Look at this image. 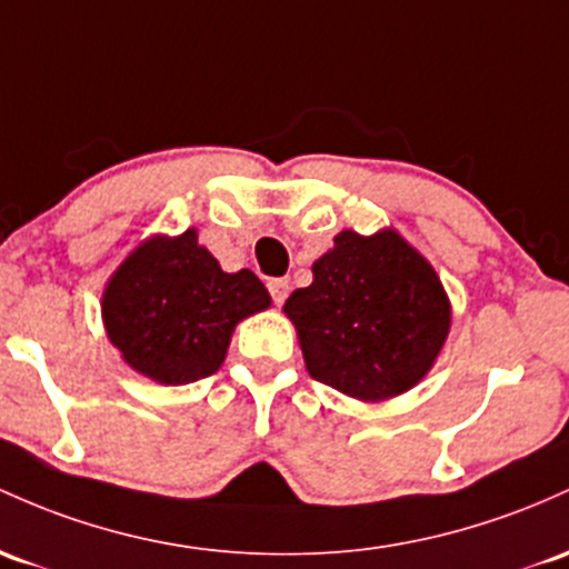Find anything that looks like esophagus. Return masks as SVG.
<instances>
[{
	"label": "esophagus",
	"mask_w": 569,
	"mask_h": 569,
	"mask_svg": "<svg viewBox=\"0 0 569 569\" xmlns=\"http://www.w3.org/2000/svg\"><path fill=\"white\" fill-rule=\"evenodd\" d=\"M267 289H270L272 302L278 305V308L286 302V297H289V283H286L283 278H272L270 283H267Z\"/></svg>",
	"instance_id": "1"
}]
</instances>
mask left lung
Returning a JSON list of instances; mask_svg holds the SVG:
<instances>
[{
    "label": "left lung",
    "instance_id": "left-lung-1",
    "mask_svg": "<svg viewBox=\"0 0 569 569\" xmlns=\"http://www.w3.org/2000/svg\"><path fill=\"white\" fill-rule=\"evenodd\" d=\"M305 367L361 402L413 389L451 329L435 267L395 229L340 232L313 264V283L286 299Z\"/></svg>",
    "mask_w": 569,
    "mask_h": 569
}]
</instances>
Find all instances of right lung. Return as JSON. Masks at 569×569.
<instances>
[{"mask_svg": "<svg viewBox=\"0 0 569 569\" xmlns=\"http://www.w3.org/2000/svg\"><path fill=\"white\" fill-rule=\"evenodd\" d=\"M267 308L264 283L251 270L223 272L197 229L142 242L102 295L112 346L132 370L164 386L213 376L237 323Z\"/></svg>", "mask_w": 569, "mask_h": 569, "instance_id": "obj_1", "label": "right lung"}]
</instances>
